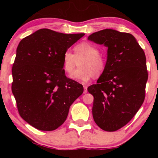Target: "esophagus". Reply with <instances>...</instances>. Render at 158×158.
<instances>
[{"label": "esophagus", "instance_id": "esophagus-1", "mask_svg": "<svg viewBox=\"0 0 158 158\" xmlns=\"http://www.w3.org/2000/svg\"><path fill=\"white\" fill-rule=\"evenodd\" d=\"M83 86H84V89H85V90H84V93H85V94H86L87 92H88V86H87V85H85V83H83Z\"/></svg>", "mask_w": 158, "mask_h": 158}]
</instances>
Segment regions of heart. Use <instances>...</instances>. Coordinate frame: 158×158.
Masks as SVG:
<instances>
[{
	"mask_svg": "<svg viewBox=\"0 0 158 158\" xmlns=\"http://www.w3.org/2000/svg\"><path fill=\"white\" fill-rule=\"evenodd\" d=\"M99 49L88 42H82L74 48V54L66 51L63 56V68L67 73H70L79 61V68L74 70L71 77L76 80L86 81L93 76L98 77L104 71L106 61L99 55Z\"/></svg>",
	"mask_w": 158,
	"mask_h": 158,
	"instance_id": "1",
	"label": "heart"
}]
</instances>
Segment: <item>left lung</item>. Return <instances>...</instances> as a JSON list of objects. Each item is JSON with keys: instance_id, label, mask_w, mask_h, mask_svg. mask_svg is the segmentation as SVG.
<instances>
[{"instance_id": "8db88e82", "label": "left lung", "mask_w": 158, "mask_h": 158, "mask_svg": "<svg viewBox=\"0 0 158 158\" xmlns=\"http://www.w3.org/2000/svg\"><path fill=\"white\" fill-rule=\"evenodd\" d=\"M88 39L108 48L104 71L97 84L88 88L94 96V119L104 131H117L133 118L144 101L145 52L131 34L112 29L94 32Z\"/></svg>"}]
</instances>
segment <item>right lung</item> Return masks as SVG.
<instances>
[{"label": "right lung", "instance_id": "1", "mask_svg": "<svg viewBox=\"0 0 158 158\" xmlns=\"http://www.w3.org/2000/svg\"><path fill=\"white\" fill-rule=\"evenodd\" d=\"M84 35L41 29L20 41L12 69V91L20 116L34 128H59L82 94V85L65 76L62 60Z\"/></svg>", "mask_w": 158, "mask_h": 158}]
</instances>
